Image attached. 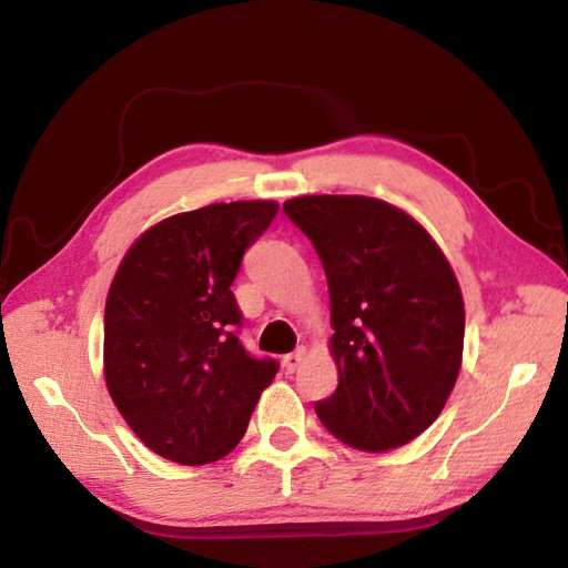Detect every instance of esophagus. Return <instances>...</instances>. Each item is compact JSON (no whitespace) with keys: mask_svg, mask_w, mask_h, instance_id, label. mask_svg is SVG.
I'll list each match as a JSON object with an SVG mask.
<instances>
[{"mask_svg":"<svg viewBox=\"0 0 568 568\" xmlns=\"http://www.w3.org/2000/svg\"><path fill=\"white\" fill-rule=\"evenodd\" d=\"M305 358H307V351H305V348H297L295 353H287V355H285V358H283V367H285L287 373H295L297 367H300L302 363H305Z\"/></svg>","mask_w":568,"mask_h":568,"instance_id":"esophagus-1","label":"esophagus"}]
</instances>
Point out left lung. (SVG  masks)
Segmentation results:
<instances>
[{"label":"left lung","mask_w":568,"mask_h":568,"mask_svg":"<svg viewBox=\"0 0 568 568\" xmlns=\"http://www.w3.org/2000/svg\"><path fill=\"white\" fill-rule=\"evenodd\" d=\"M285 215L328 283L338 387L316 402L324 428L363 453L418 438L463 367V290L424 224L367 195H302Z\"/></svg>","instance_id":"1"}]
</instances>
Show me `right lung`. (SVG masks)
<instances>
[{"mask_svg": "<svg viewBox=\"0 0 568 568\" xmlns=\"http://www.w3.org/2000/svg\"><path fill=\"white\" fill-rule=\"evenodd\" d=\"M278 213L273 201L213 203L171 215L128 248L103 312V377L152 453L210 465L244 438L278 363L242 346L230 285Z\"/></svg>", "mask_w": 568, "mask_h": 568, "instance_id": "add662e5", "label": "right lung"}]
</instances>
